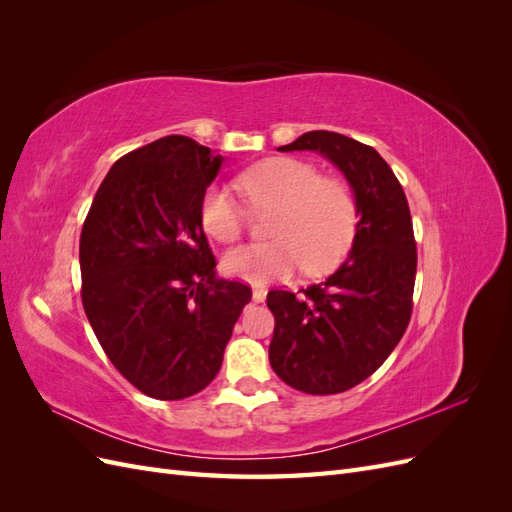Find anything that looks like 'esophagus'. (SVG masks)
I'll return each instance as SVG.
<instances>
[{
    "label": "esophagus",
    "mask_w": 512,
    "mask_h": 512,
    "mask_svg": "<svg viewBox=\"0 0 512 512\" xmlns=\"http://www.w3.org/2000/svg\"><path fill=\"white\" fill-rule=\"evenodd\" d=\"M265 297H267V290H265V288H258V286H256V288L252 290V299H254L256 303H262V301H265Z\"/></svg>",
    "instance_id": "obj_1"
}]
</instances>
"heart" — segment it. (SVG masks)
Masks as SVG:
<instances>
[{
  "label": "heart",
  "mask_w": 512,
  "mask_h": 512,
  "mask_svg": "<svg viewBox=\"0 0 512 512\" xmlns=\"http://www.w3.org/2000/svg\"><path fill=\"white\" fill-rule=\"evenodd\" d=\"M239 190L252 207L275 209L273 241L239 245L222 258V271L254 286L284 280L297 269L320 275L333 269L354 237L356 209L348 185L297 158H271L239 177ZM200 224L215 241L230 243L243 230V209L222 185L200 200Z\"/></svg>",
  "instance_id": "obj_1"
}]
</instances>
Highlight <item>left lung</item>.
Here are the masks:
<instances>
[{
  "mask_svg": "<svg viewBox=\"0 0 512 512\" xmlns=\"http://www.w3.org/2000/svg\"><path fill=\"white\" fill-rule=\"evenodd\" d=\"M277 151H316L342 170L359 215L348 258L294 297L271 290L269 361L292 389L344 393L369 378L404 337L412 314L416 243L404 188L380 153L337 132H305Z\"/></svg>",
  "mask_w": 512,
  "mask_h": 512,
  "instance_id": "1",
  "label": "left lung"
}]
</instances>
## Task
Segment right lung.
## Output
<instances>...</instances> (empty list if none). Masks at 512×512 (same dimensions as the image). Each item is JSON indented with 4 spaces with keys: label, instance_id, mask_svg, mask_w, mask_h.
Returning a JSON list of instances; mask_svg holds the SVG:
<instances>
[{
    "label": "right lung",
    "instance_id": "1",
    "mask_svg": "<svg viewBox=\"0 0 512 512\" xmlns=\"http://www.w3.org/2000/svg\"><path fill=\"white\" fill-rule=\"evenodd\" d=\"M224 156L173 134L119 158L81 232L83 307L119 374L153 399L215 378L252 290L220 280L200 200Z\"/></svg>",
    "mask_w": 512,
    "mask_h": 512
}]
</instances>
